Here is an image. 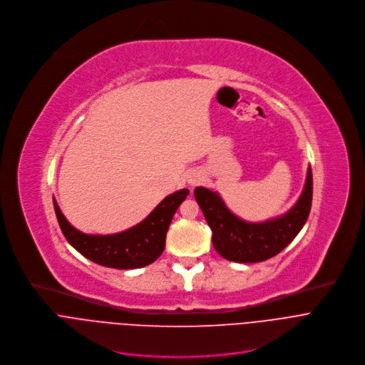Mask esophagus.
Returning <instances> with one entry per match:
<instances>
[{
    "instance_id": "obj_1",
    "label": "esophagus",
    "mask_w": 365,
    "mask_h": 365,
    "mask_svg": "<svg viewBox=\"0 0 365 365\" xmlns=\"http://www.w3.org/2000/svg\"><path fill=\"white\" fill-rule=\"evenodd\" d=\"M188 184L190 185H197L200 181H201V177L200 175H197V174H191L190 177H188Z\"/></svg>"
}]
</instances>
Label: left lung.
I'll use <instances>...</instances> for the list:
<instances>
[{
    "label": "left lung",
    "instance_id": "left-lung-1",
    "mask_svg": "<svg viewBox=\"0 0 365 365\" xmlns=\"http://www.w3.org/2000/svg\"><path fill=\"white\" fill-rule=\"evenodd\" d=\"M195 200L212 232V246L222 257L237 263H256L280 253L305 226L312 204V170L295 205L283 215L250 223L233 214L217 191L197 187Z\"/></svg>",
    "mask_w": 365,
    "mask_h": 365
}]
</instances>
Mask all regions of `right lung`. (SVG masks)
I'll return each instance as SVG.
<instances>
[{"mask_svg": "<svg viewBox=\"0 0 365 365\" xmlns=\"http://www.w3.org/2000/svg\"><path fill=\"white\" fill-rule=\"evenodd\" d=\"M190 191L182 188L165 197L153 212L136 226L115 235H86L73 227L53 200L58 226L86 259L113 269H138L155 262L165 249V237L173 217Z\"/></svg>", "mask_w": 365, "mask_h": 365, "instance_id": "right-lung-1", "label": "right lung"}]
</instances>
